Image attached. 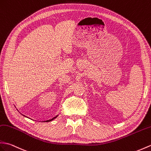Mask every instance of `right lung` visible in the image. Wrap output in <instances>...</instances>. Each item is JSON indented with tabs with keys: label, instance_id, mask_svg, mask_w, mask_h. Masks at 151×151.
I'll use <instances>...</instances> for the list:
<instances>
[{
	"label": "right lung",
	"instance_id": "add662e5",
	"mask_svg": "<svg viewBox=\"0 0 151 151\" xmlns=\"http://www.w3.org/2000/svg\"><path fill=\"white\" fill-rule=\"evenodd\" d=\"M23 115V114H22ZM24 116H25V117H27V116H24V115H23ZM58 116V115H57V116H55L54 118H52V119H51V120H46V121H44V122H51V121H52V120H54V119H55L56 118H57V116Z\"/></svg>",
	"mask_w": 151,
	"mask_h": 151
}]
</instances>
